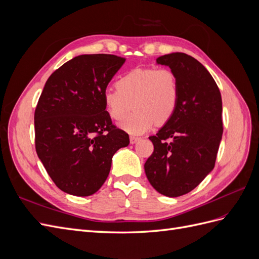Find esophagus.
Segmentation results:
<instances>
[{
    "label": "esophagus",
    "mask_w": 259,
    "mask_h": 259,
    "mask_svg": "<svg viewBox=\"0 0 259 259\" xmlns=\"http://www.w3.org/2000/svg\"><path fill=\"white\" fill-rule=\"evenodd\" d=\"M139 139H140L139 137H136V136H131V137H130V142H131V144H135V143H137V142H138Z\"/></svg>",
    "instance_id": "obj_1"
}]
</instances>
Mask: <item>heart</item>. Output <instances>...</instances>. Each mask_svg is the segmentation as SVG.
I'll return each instance as SVG.
<instances>
[{
	"mask_svg": "<svg viewBox=\"0 0 259 259\" xmlns=\"http://www.w3.org/2000/svg\"><path fill=\"white\" fill-rule=\"evenodd\" d=\"M116 89L104 93V106L113 121L120 122L132 110L134 112L121 124L132 135H142L150 130L154 121L163 125L173 115L179 101V83L169 68H136L122 74Z\"/></svg>",
	"mask_w": 259,
	"mask_h": 259,
	"instance_id": "obj_1",
	"label": "heart"
}]
</instances>
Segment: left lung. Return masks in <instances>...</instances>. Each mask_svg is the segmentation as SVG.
<instances>
[{"label": "left lung", "instance_id": "obj_1", "mask_svg": "<svg viewBox=\"0 0 259 259\" xmlns=\"http://www.w3.org/2000/svg\"><path fill=\"white\" fill-rule=\"evenodd\" d=\"M179 83L173 117L149 139L153 152L145 163L149 183L163 195L176 198L193 190L214 168L223 136L222 95L213 76L184 53L156 58Z\"/></svg>", "mask_w": 259, "mask_h": 259}]
</instances>
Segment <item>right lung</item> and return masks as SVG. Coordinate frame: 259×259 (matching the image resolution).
Segmentation results:
<instances>
[{
  "mask_svg": "<svg viewBox=\"0 0 259 259\" xmlns=\"http://www.w3.org/2000/svg\"><path fill=\"white\" fill-rule=\"evenodd\" d=\"M125 62L109 54L80 55L54 71L34 111L35 150L54 184L89 197L104 185L112 156L130 144L104 106L109 82Z\"/></svg>",
  "mask_w": 259,
  "mask_h": 259,
  "instance_id": "right-lung-1",
  "label": "right lung"
}]
</instances>
